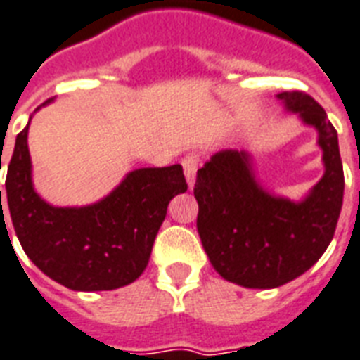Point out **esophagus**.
<instances>
[{
	"instance_id": "34e87169",
	"label": "esophagus",
	"mask_w": 360,
	"mask_h": 360,
	"mask_svg": "<svg viewBox=\"0 0 360 360\" xmlns=\"http://www.w3.org/2000/svg\"><path fill=\"white\" fill-rule=\"evenodd\" d=\"M184 172H186V180H188L189 189H193L195 186V178H197V169H198V156L195 154H189L182 160Z\"/></svg>"
}]
</instances>
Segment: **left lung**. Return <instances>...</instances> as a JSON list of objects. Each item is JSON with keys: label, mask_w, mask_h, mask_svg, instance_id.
I'll use <instances>...</instances> for the list:
<instances>
[{"label": "left lung", "mask_w": 360, "mask_h": 360, "mask_svg": "<svg viewBox=\"0 0 360 360\" xmlns=\"http://www.w3.org/2000/svg\"><path fill=\"white\" fill-rule=\"evenodd\" d=\"M288 111L318 130L326 172L294 202L267 193L247 152L221 150L197 171V230L212 266L243 288H277L303 275L326 252L344 198L338 135L320 103L301 91L277 94Z\"/></svg>", "instance_id": "obj_1"}]
</instances>
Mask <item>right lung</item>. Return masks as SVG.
Instances as JSON below:
<instances>
[{"instance_id":"right-lung-1","label":"right lung","mask_w":360,"mask_h":360,"mask_svg":"<svg viewBox=\"0 0 360 360\" xmlns=\"http://www.w3.org/2000/svg\"><path fill=\"white\" fill-rule=\"evenodd\" d=\"M27 130L30 124L16 135L5 180V202L25 255L40 271L76 292L134 283L148 264L171 198L188 191L182 165L135 169L98 202L57 208L33 188ZM0 210L5 226L1 191Z\"/></svg>"}]
</instances>
